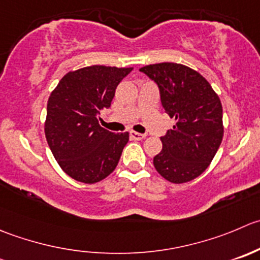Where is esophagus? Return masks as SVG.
Masks as SVG:
<instances>
[{"label": "esophagus", "mask_w": 260, "mask_h": 260, "mask_svg": "<svg viewBox=\"0 0 260 260\" xmlns=\"http://www.w3.org/2000/svg\"><path fill=\"white\" fill-rule=\"evenodd\" d=\"M129 136L132 140H136V141H141V140H143V138H146V135H143V133L133 132V131L129 133Z\"/></svg>", "instance_id": "1"}]
</instances>
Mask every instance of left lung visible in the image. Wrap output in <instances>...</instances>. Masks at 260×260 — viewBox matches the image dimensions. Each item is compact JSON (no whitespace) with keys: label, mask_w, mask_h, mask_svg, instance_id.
Listing matches in <instances>:
<instances>
[{"label":"left lung","mask_w":260,"mask_h":260,"mask_svg":"<svg viewBox=\"0 0 260 260\" xmlns=\"http://www.w3.org/2000/svg\"><path fill=\"white\" fill-rule=\"evenodd\" d=\"M140 71L157 84L161 104L175 119L173 129L160 138L162 150L153 157V166L171 183L198 178L222 142L220 98L202 75L180 63H155Z\"/></svg>","instance_id":"8db88e82"}]
</instances>
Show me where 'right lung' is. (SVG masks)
<instances>
[{
  "instance_id": "right-lung-1",
  "label": "right lung",
  "mask_w": 260,
  "mask_h": 260,
  "mask_svg": "<svg viewBox=\"0 0 260 260\" xmlns=\"http://www.w3.org/2000/svg\"><path fill=\"white\" fill-rule=\"evenodd\" d=\"M132 67H84L60 79L47 104L44 132L53 156L64 173L94 184L114 171L129 133L102 127L100 112L110 107L118 84Z\"/></svg>"
}]
</instances>
